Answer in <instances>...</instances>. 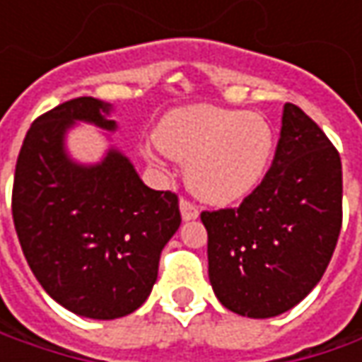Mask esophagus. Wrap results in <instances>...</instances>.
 Wrapping results in <instances>:
<instances>
[{"mask_svg":"<svg viewBox=\"0 0 362 362\" xmlns=\"http://www.w3.org/2000/svg\"><path fill=\"white\" fill-rule=\"evenodd\" d=\"M179 209H181V217H183L185 221H191V219H197V217H199V209H197V205H195V203H191L189 199H181V203H179Z\"/></svg>","mask_w":362,"mask_h":362,"instance_id":"obj_1","label":"esophagus"}]
</instances>
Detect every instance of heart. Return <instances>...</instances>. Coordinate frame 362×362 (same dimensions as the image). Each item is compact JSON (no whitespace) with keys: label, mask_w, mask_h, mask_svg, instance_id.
Here are the masks:
<instances>
[{"label":"heart","mask_w":362,"mask_h":362,"mask_svg":"<svg viewBox=\"0 0 362 362\" xmlns=\"http://www.w3.org/2000/svg\"><path fill=\"white\" fill-rule=\"evenodd\" d=\"M274 131L256 112L214 105L175 108L160 119L157 136L141 153L163 167L171 157L187 160L189 189L207 203L242 202L262 183L274 157Z\"/></svg>","instance_id":"obj_1"}]
</instances>
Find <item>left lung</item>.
Here are the masks:
<instances>
[{
  "mask_svg": "<svg viewBox=\"0 0 362 362\" xmlns=\"http://www.w3.org/2000/svg\"><path fill=\"white\" fill-rule=\"evenodd\" d=\"M209 282L247 318L294 308L320 282L342 226L339 151L304 110L286 103L270 171L238 209L203 211Z\"/></svg>",
  "mask_w": 362,
  "mask_h": 362,
  "instance_id": "obj_1",
  "label": "left lung"
}]
</instances>
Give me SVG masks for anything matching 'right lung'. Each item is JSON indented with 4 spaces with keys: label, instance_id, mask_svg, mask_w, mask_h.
Here are the masks:
<instances>
[{
    "label": "right lung",
    "instance_id": "1",
    "mask_svg": "<svg viewBox=\"0 0 362 362\" xmlns=\"http://www.w3.org/2000/svg\"><path fill=\"white\" fill-rule=\"evenodd\" d=\"M112 106L80 96L37 117L16 163L11 214L23 256L64 308L94 320L134 313L157 282L163 247L181 226L171 191L146 187L110 146L94 165L72 160L76 122L117 131Z\"/></svg>",
    "mask_w": 362,
    "mask_h": 362
}]
</instances>
